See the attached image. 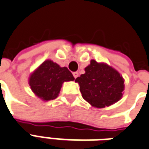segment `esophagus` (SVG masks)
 I'll return each mask as SVG.
<instances>
[{
    "label": "esophagus",
    "instance_id": "esophagus-1",
    "mask_svg": "<svg viewBox=\"0 0 149 149\" xmlns=\"http://www.w3.org/2000/svg\"><path fill=\"white\" fill-rule=\"evenodd\" d=\"M73 75L74 77V79H76V78L79 76V73H78V72H73Z\"/></svg>",
    "mask_w": 149,
    "mask_h": 149
}]
</instances>
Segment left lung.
I'll list each match as a JSON object with an SVG mask.
<instances>
[{
  "label": "left lung",
  "instance_id": "8db88e82",
  "mask_svg": "<svg viewBox=\"0 0 149 149\" xmlns=\"http://www.w3.org/2000/svg\"><path fill=\"white\" fill-rule=\"evenodd\" d=\"M86 73L75 79L82 97L97 108H104L117 102L122 97L124 79L113 68L91 60Z\"/></svg>",
  "mask_w": 149,
  "mask_h": 149
}]
</instances>
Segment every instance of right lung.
Instances as JSON below:
<instances>
[{
    "mask_svg": "<svg viewBox=\"0 0 149 149\" xmlns=\"http://www.w3.org/2000/svg\"><path fill=\"white\" fill-rule=\"evenodd\" d=\"M74 79L73 74L67 67H60L54 62L47 60L31 74L29 85L36 96L49 101L57 97L64 82Z\"/></svg>",
    "mask_w": 149,
    "mask_h": 149,
    "instance_id": "obj_1",
    "label": "right lung"
}]
</instances>
